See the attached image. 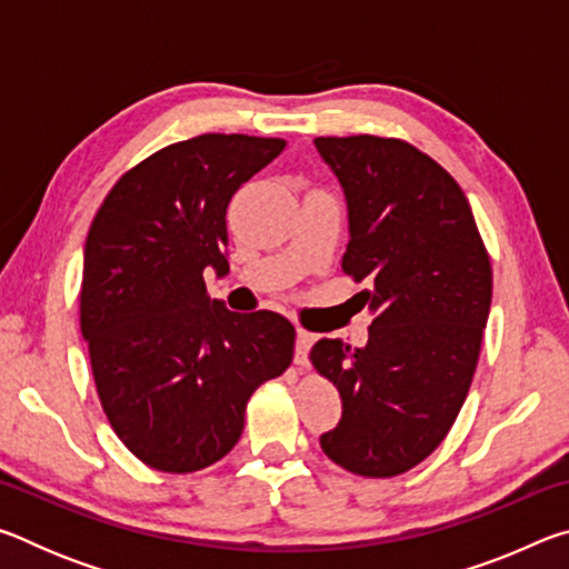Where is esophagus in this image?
<instances>
[{"label":"esophagus","instance_id":"1","mask_svg":"<svg viewBox=\"0 0 569 569\" xmlns=\"http://www.w3.org/2000/svg\"><path fill=\"white\" fill-rule=\"evenodd\" d=\"M311 343H313V336L303 331V329H298V333H296V356H293L298 366L308 363V351H311Z\"/></svg>","mask_w":569,"mask_h":569}]
</instances>
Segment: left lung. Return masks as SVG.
<instances>
[{
  "instance_id": "8db88e82",
  "label": "left lung",
  "mask_w": 569,
  "mask_h": 569,
  "mask_svg": "<svg viewBox=\"0 0 569 569\" xmlns=\"http://www.w3.org/2000/svg\"><path fill=\"white\" fill-rule=\"evenodd\" d=\"M349 208L341 268L373 321L363 349L321 339L316 371L341 393L339 427L321 435L336 465L397 477L455 423L475 377L492 303V263L457 180L409 142L377 134L316 138Z\"/></svg>"
}]
</instances>
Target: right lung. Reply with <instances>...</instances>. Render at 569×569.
Here are the masks:
<instances>
[{
	"label": "right lung",
	"instance_id": "obj_1",
	"mask_svg": "<svg viewBox=\"0 0 569 569\" xmlns=\"http://www.w3.org/2000/svg\"><path fill=\"white\" fill-rule=\"evenodd\" d=\"M286 148L281 138L208 132L176 142L114 182L84 243L80 329L114 435L170 475L223 459L246 403L293 361V323L233 313L206 291L228 273L226 210Z\"/></svg>",
	"mask_w": 569,
	"mask_h": 569
}]
</instances>
